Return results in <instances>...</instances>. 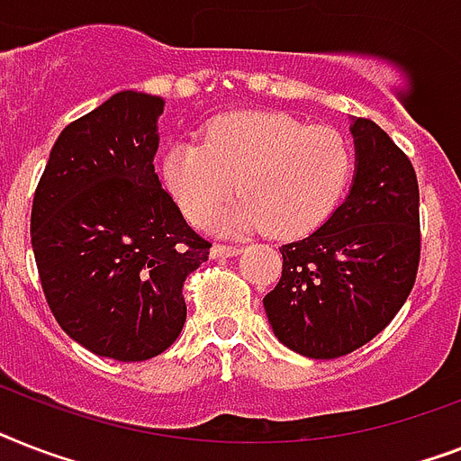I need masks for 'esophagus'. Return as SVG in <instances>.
Instances as JSON below:
<instances>
[{"instance_id":"1","label":"esophagus","mask_w":461,"mask_h":461,"mask_svg":"<svg viewBox=\"0 0 461 461\" xmlns=\"http://www.w3.org/2000/svg\"><path fill=\"white\" fill-rule=\"evenodd\" d=\"M241 249L239 246H227V244H215L210 249V256L212 258H231V256H239Z\"/></svg>"}]
</instances>
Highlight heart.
<instances>
[{"label":"heart","mask_w":461,"mask_h":461,"mask_svg":"<svg viewBox=\"0 0 461 461\" xmlns=\"http://www.w3.org/2000/svg\"><path fill=\"white\" fill-rule=\"evenodd\" d=\"M357 165L351 140L282 112H231L212 119L201 143L165 150L159 172L188 222H205L234 191L227 227L296 239L318 230L342 201Z\"/></svg>","instance_id":"1"}]
</instances>
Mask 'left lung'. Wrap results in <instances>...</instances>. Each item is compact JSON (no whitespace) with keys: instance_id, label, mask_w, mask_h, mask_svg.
Wrapping results in <instances>:
<instances>
[{"instance_id":"1","label":"left lung","mask_w":461,"mask_h":461,"mask_svg":"<svg viewBox=\"0 0 461 461\" xmlns=\"http://www.w3.org/2000/svg\"><path fill=\"white\" fill-rule=\"evenodd\" d=\"M349 195L322 227L285 244L282 277L263 299L275 337L308 358L357 351L390 325L421 258L419 181L371 119H354Z\"/></svg>"}]
</instances>
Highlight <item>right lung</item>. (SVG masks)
Returning a JSON list of instances; mask_svg holds the SVG:
<instances>
[{
    "label": "right lung",
    "instance_id": "obj_1",
    "mask_svg": "<svg viewBox=\"0 0 461 461\" xmlns=\"http://www.w3.org/2000/svg\"><path fill=\"white\" fill-rule=\"evenodd\" d=\"M165 100L122 90L59 133L40 176L31 241L61 330L97 357L146 361L186 322L184 282L210 241L155 174Z\"/></svg>",
    "mask_w": 461,
    "mask_h": 461
}]
</instances>
